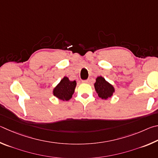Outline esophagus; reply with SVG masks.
Listing matches in <instances>:
<instances>
[{"instance_id":"34e87169","label":"esophagus","mask_w":158,"mask_h":158,"mask_svg":"<svg viewBox=\"0 0 158 158\" xmlns=\"http://www.w3.org/2000/svg\"><path fill=\"white\" fill-rule=\"evenodd\" d=\"M90 80L89 79H87V80H84V81H82V82H83V83H88V82H89Z\"/></svg>"}]
</instances>
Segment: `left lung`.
Wrapping results in <instances>:
<instances>
[{"label":"left lung","mask_w":158,"mask_h":158,"mask_svg":"<svg viewBox=\"0 0 158 158\" xmlns=\"http://www.w3.org/2000/svg\"><path fill=\"white\" fill-rule=\"evenodd\" d=\"M94 87L98 96L102 99H107L111 97L113 92H114V89L112 85L108 83L101 76H99L96 78Z\"/></svg>","instance_id":"1"}]
</instances>
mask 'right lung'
Wrapping results in <instances>:
<instances>
[{"label": "right lung", "mask_w": 158, "mask_h": 158, "mask_svg": "<svg viewBox=\"0 0 158 158\" xmlns=\"http://www.w3.org/2000/svg\"><path fill=\"white\" fill-rule=\"evenodd\" d=\"M76 82L70 81L67 77H64L53 90V94L60 100L69 101L73 94Z\"/></svg>", "instance_id": "add662e5"}]
</instances>
